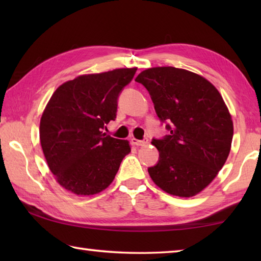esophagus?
Instances as JSON below:
<instances>
[{"instance_id": "obj_1", "label": "esophagus", "mask_w": 261, "mask_h": 261, "mask_svg": "<svg viewBox=\"0 0 261 261\" xmlns=\"http://www.w3.org/2000/svg\"><path fill=\"white\" fill-rule=\"evenodd\" d=\"M131 143L135 145V146H145V145H147L148 143V139H144V140H139L137 138H132L131 139Z\"/></svg>"}]
</instances>
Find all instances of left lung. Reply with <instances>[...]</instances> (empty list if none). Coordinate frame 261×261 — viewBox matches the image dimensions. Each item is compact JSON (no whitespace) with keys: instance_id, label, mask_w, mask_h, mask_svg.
Returning <instances> with one entry per match:
<instances>
[{"instance_id":"1","label":"left lung","mask_w":261,"mask_h":261,"mask_svg":"<svg viewBox=\"0 0 261 261\" xmlns=\"http://www.w3.org/2000/svg\"><path fill=\"white\" fill-rule=\"evenodd\" d=\"M136 82L146 87L170 131L152 140L160 160L148 168L149 176L167 193L196 196L216 177L230 152L233 124L227 105L213 84L184 69L149 68Z\"/></svg>"}]
</instances>
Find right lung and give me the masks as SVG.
<instances>
[{"label": "right lung", "instance_id": "1", "mask_svg": "<svg viewBox=\"0 0 261 261\" xmlns=\"http://www.w3.org/2000/svg\"><path fill=\"white\" fill-rule=\"evenodd\" d=\"M137 68L82 74L56 88L40 120L47 165L62 188L77 196L107 189L131 152L127 140L102 132L116 118L117 98Z\"/></svg>", "mask_w": 261, "mask_h": 261}]
</instances>
